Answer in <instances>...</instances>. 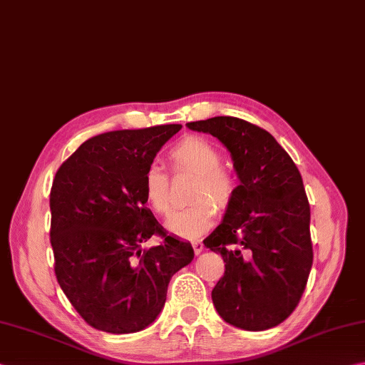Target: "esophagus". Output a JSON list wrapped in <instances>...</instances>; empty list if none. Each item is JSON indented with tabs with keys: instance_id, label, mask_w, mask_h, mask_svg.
<instances>
[{
	"instance_id": "obj_1",
	"label": "esophagus",
	"mask_w": 365,
	"mask_h": 365,
	"mask_svg": "<svg viewBox=\"0 0 365 365\" xmlns=\"http://www.w3.org/2000/svg\"><path fill=\"white\" fill-rule=\"evenodd\" d=\"M191 247H192V250H195L196 255H199L204 250V244H202V242H199V240L191 242Z\"/></svg>"
}]
</instances>
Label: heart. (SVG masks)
Masks as SVG:
<instances>
[{
	"label": "heart",
	"mask_w": 365,
	"mask_h": 365,
	"mask_svg": "<svg viewBox=\"0 0 365 365\" xmlns=\"http://www.w3.org/2000/svg\"><path fill=\"white\" fill-rule=\"evenodd\" d=\"M168 158L174 173L196 175L188 192L190 205L175 212L168 221V227L182 237H197L209 230L215 210L223 213L232 205L237 195V177L225 168L220 150L199 135H188L169 150ZM145 202L161 217L173 209L168 173L152 164L142 180Z\"/></svg>",
	"instance_id": "obj_1"
}]
</instances>
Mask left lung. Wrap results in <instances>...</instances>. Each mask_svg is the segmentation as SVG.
Listing matches in <instances>:
<instances>
[{"mask_svg": "<svg viewBox=\"0 0 365 365\" xmlns=\"http://www.w3.org/2000/svg\"><path fill=\"white\" fill-rule=\"evenodd\" d=\"M188 128L223 142L240 178L232 205L204 240L225 261L213 305L240 329H270L294 312L313 264L301 173L272 134L247 120L213 117Z\"/></svg>", "mask_w": 365, "mask_h": 365, "instance_id": "8db88e82", "label": "left lung"}]
</instances>
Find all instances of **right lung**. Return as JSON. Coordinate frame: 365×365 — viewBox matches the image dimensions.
Instances as JSON below:
<instances>
[{"label":"right lung","instance_id":"1","mask_svg":"<svg viewBox=\"0 0 365 365\" xmlns=\"http://www.w3.org/2000/svg\"><path fill=\"white\" fill-rule=\"evenodd\" d=\"M182 125L120 130L85 140L58 168L50 190L56 280L88 326L142 331L166 302L170 278L195 258L145 207L142 180ZM150 237L162 244L141 250Z\"/></svg>","mask_w":365,"mask_h":365}]
</instances>
